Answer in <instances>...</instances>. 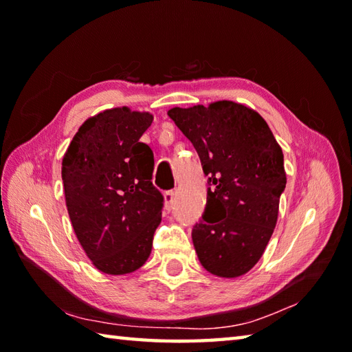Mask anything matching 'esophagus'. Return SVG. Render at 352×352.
Segmentation results:
<instances>
[{
	"instance_id": "34e87169",
	"label": "esophagus",
	"mask_w": 352,
	"mask_h": 352,
	"mask_svg": "<svg viewBox=\"0 0 352 352\" xmlns=\"http://www.w3.org/2000/svg\"><path fill=\"white\" fill-rule=\"evenodd\" d=\"M163 198H164V207H166V210H170L172 204H174V192L166 190L163 193Z\"/></svg>"
}]
</instances>
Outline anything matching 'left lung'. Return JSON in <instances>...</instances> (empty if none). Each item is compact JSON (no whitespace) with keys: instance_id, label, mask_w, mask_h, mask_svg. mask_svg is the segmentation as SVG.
<instances>
[{"instance_id":"obj_1","label":"left lung","mask_w":352,"mask_h":352,"mask_svg":"<svg viewBox=\"0 0 352 352\" xmlns=\"http://www.w3.org/2000/svg\"><path fill=\"white\" fill-rule=\"evenodd\" d=\"M168 116L195 146L212 189L192 241L206 271L222 278L246 274L263 256L286 188L283 151L256 110L233 101Z\"/></svg>"}]
</instances>
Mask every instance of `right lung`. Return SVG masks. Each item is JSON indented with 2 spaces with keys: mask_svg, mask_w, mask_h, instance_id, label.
I'll list each match as a JSON object with an SVG mask.
<instances>
[{
  "mask_svg": "<svg viewBox=\"0 0 352 352\" xmlns=\"http://www.w3.org/2000/svg\"><path fill=\"white\" fill-rule=\"evenodd\" d=\"M148 111L104 110L86 119L62 162L65 199L86 256L109 275L134 272L148 260L162 221L163 195L153 186L154 154L140 136Z\"/></svg>",
  "mask_w": 352,
  "mask_h": 352,
  "instance_id": "obj_1",
  "label": "right lung"
}]
</instances>
